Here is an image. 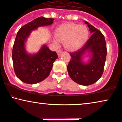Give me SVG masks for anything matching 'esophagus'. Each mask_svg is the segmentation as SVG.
Listing matches in <instances>:
<instances>
[{"label": "esophagus", "mask_w": 122, "mask_h": 122, "mask_svg": "<svg viewBox=\"0 0 122 122\" xmlns=\"http://www.w3.org/2000/svg\"><path fill=\"white\" fill-rule=\"evenodd\" d=\"M57 53H58V56H61V54L62 53V50H58V51H57Z\"/></svg>", "instance_id": "1"}]
</instances>
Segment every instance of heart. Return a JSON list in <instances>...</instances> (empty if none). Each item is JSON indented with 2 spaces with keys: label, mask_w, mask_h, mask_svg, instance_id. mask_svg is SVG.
<instances>
[{
  "label": "heart",
  "mask_w": 122,
  "mask_h": 122,
  "mask_svg": "<svg viewBox=\"0 0 122 122\" xmlns=\"http://www.w3.org/2000/svg\"><path fill=\"white\" fill-rule=\"evenodd\" d=\"M56 39L54 42L58 44L65 41L64 45L67 49L75 51L81 48L86 42L88 37V30L85 25L75 23H65L58 26L55 31Z\"/></svg>",
  "instance_id": "1"
}]
</instances>
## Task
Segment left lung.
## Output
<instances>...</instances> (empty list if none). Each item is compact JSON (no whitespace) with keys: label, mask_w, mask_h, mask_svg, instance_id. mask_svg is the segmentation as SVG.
Returning a JSON list of instances; mask_svg holds the SVG:
<instances>
[{"label":"left lung","mask_w":122,"mask_h":122,"mask_svg":"<svg viewBox=\"0 0 122 122\" xmlns=\"http://www.w3.org/2000/svg\"><path fill=\"white\" fill-rule=\"evenodd\" d=\"M90 32L92 34L81 48L71 52V61L67 70L71 78L75 82L83 86L94 84L102 76L107 54L105 37L99 30L87 22ZM86 51L92 53L91 61L85 65L82 62L81 56Z\"/></svg>","instance_id":"left-lung-1"}]
</instances>
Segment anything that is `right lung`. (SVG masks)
Masks as SVG:
<instances>
[{
    "mask_svg": "<svg viewBox=\"0 0 122 122\" xmlns=\"http://www.w3.org/2000/svg\"><path fill=\"white\" fill-rule=\"evenodd\" d=\"M53 18L40 17L25 25L17 34L12 50V60L15 75L20 80L28 84L42 81L49 75L53 63L58 58L56 51H51L44 45L34 55L26 53L25 42L31 31L38 27L50 25Z\"/></svg>",
    "mask_w": 122,
    "mask_h": 122,
    "instance_id": "obj_1",
    "label": "right lung"
}]
</instances>
